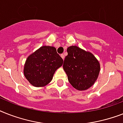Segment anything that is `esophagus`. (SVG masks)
<instances>
[{
	"mask_svg": "<svg viewBox=\"0 0 123 123\" xmlns=\"http://www.w3.org/2000/svg\"><path fill=\"white\" fill-rule=\"evenodd\" d=\"M61 57H62V59H64V57H64V54H61Z\"/></svg>",
	"mask_w": 123,
	"mask_h": 123,
	"instance_id": "esophagus-1",
	"label": "esophagus"
}]
</instances>
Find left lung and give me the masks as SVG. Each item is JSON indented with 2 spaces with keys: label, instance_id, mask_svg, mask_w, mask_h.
Instances as JSON below:
<instances>
[{
  "label": "left lung",
  "instance_id": "left-lung-1",
  "mask_svg": "<svg viewBox=\"0 0 123 123\" xmlns=\"http://www.w3.org/2000/svg\"><path fill=\"white\" fill-rule=\"evenodd\" d=\"M67 52L63 69L69 82L78 90L88 89L98 78L100 70L99 62L93 54L76 45L69 47Z\"/></svg>",
  "mask_w": 123,
  "mask_h": 123
}]
</instances>
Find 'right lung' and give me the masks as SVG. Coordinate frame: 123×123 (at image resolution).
<instances>
[{"mask_svg": "<svg viewBox=\"0 0 123 123\" xmlns=\"http://www.w3.org/2000/svg\"><path fill=\"white\" fill-rule=\"evenodd\" d=\"M63 64V59L51 46H42L30 54L24 66V75L31 85L43 87L52 81L55 71Z\"/></svg>", "mask_w": 123, "mask_h": 123, "instance_id": "add662e5", "label": "right lung"}]
</instances>
